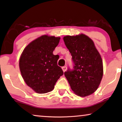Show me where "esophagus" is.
<instances>
[{
	"label": "esophagus",
	"instance_id": "obj_1",
	"mask_svg": "<svg viewBox=\"0 0 122 122\" xmlns=\"http://www.w3.org/2000/svg\"><path fill=\"white\" fill-rule=\"evenodd\" d=\"M61 68H62V70H63V71H64H64H66V69H67V67H66V66H63V67Z\"/></svg>",
	"mask_w": 122,
	"mask_h": 122
}]
</instances>
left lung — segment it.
<instances>
[{
    "label": "left lung",
    "instance_id": "left-lung-1",
    "mask_svg": "<svg viewBox=\"0 0 122 122\" xmlns=\"http://www.w3.org/2000/svg\"><path fill=\"white\" fill-rule=\"evenodd\" d=\"M72 56L73 69L64 72L75 94L89 96L97 89L102 79L103 68L101 55L91 38L84 34L63 38Z\"/></svg>",
    "mask_w": 122,
    "mask_h": 122
}]
</instances>
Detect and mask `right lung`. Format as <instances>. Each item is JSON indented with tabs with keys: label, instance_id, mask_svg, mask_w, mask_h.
Listing matches in <instances>:
<instances>
[{
	"label": "right lung",
	"instance_id": "1",
	"mask_svg": "<svg viewBox=\"0 0 122 122\" xmlns=\"http://www.w3.org/2000/svg\"><path fill=\"white\" fill-rule=\"evenodd\" d=\"M60 39L46 35L40 36L25 48L20 58V71L25 82L39 94L52 91L63 75L57 65L59 56L53 54Z\"/></svg>",
	"mask_w": 122,
	"mask_h": 122
}]
</instances>
